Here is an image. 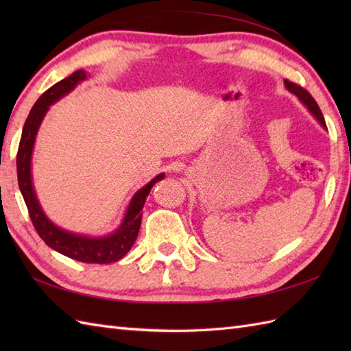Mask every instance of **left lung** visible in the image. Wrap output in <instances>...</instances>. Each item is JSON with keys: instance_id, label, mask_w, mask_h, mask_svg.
<instances>
[{"instance_id": "left-lung-1", "label": "left lung", "mask_w": 351, "mask_h": 351, "mask_svg": "<svg viewBox=\"0 0 351 351\" xmlns=\"http://www.w3.org/2000/svg\"><path fill=\"white\" fill-rule=\"evenodd\" d=\"M283 84H285V87L288 88V90H289L291 93L295 95L297 98H299V99L302 101L303 106L311 111V114L314 116V117L317 119V121L323 125V128H327L326 122H324V117H323V113H322V110H319V107H318V104L315 102V99L312 98V95H311L308 90H304V88L300 87L299 84L291 83V81H288V80L283 81Z\"/></svg>"}]
</instances>
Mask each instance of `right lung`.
Returning <instances> with one entry per match:
<instances>
[{"instance_id": "obj_1", "label": "right lung", "mask_w": 351, "mask_h": 351, "mask_svg": "<svg viewBox=\"0 0 351 351\" xmlns=\"http://www.w3.org/2000/svg\"><path fill=\"white\" fill-rule=\"evenodd\" d=\"M86 78L87 73L83 69L75 71L68 78L58 81L57 84L49 87L48 90L36 101L24 123V130H22V136L18 147V184L22 193V197L25 200L29 219L33 221L34 229L51 249H54L56 252L62 253V255L68 258L81 261V263L110 264L123 258L132 247V244L136 241L140 230L141 210H143L145 206L146 197L154 185L162 180L164 173L155 176L151 182H147L143 189H140L136 195L132 196L119 229H116L113 234L101 238L78 235L56 226L54 223L45 215L43 210L40 208L39 200L36 197V191L32 180L33 147L37 130H39L45 114H47L49 106H52V104L63 98L64 95H68L71 90H73L75 86L81 83V81H84Z\"/></svg>"}]
</instances>
